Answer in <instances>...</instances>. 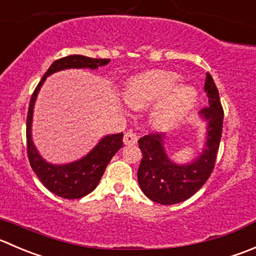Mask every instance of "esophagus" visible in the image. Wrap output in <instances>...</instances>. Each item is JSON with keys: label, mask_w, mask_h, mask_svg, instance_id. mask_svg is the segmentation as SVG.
Instances as JSON below:
<instances>
[{"label": "esophagus", "mask_w": 256, "mask_h": 256, "mask_svg": "<svg viewBox=\"0 0 256 256\" xmlns=\"http://www.w3.org/2000/svg\"><path fill=\"white\" fill-rule=\"evenodd\" d=\"M136 141H138V135L134 132H126L125 135H124V144L125 145H134V144H136Z\"/></svg>", "instance_id": "esophagus-1"}]
</instances>
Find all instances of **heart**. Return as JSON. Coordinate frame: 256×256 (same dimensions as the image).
Returning <instances> with one entry per match:
<instances>
[{
  "label": "heart",
  "mask_w": 256,
  "mask_h": 256,
  "mask_svg": "<svg viewBox=\"0 0 256 256\" xmlns=\"http://www.w3.org/2000/svg\"><path fill=\"white\" fill-rule=\"evenodd\" d=\"M180 78L164 70H152L135 76L126 86L124 98L134 108H151L150 124L156 128H168L185 118L196 102V91L191 86L178 85Z\"/></svg>",
  "instance_id": "heart-1"
}]
</instances>
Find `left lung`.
Returning <instances> with one entry per match:
<instances>
[{
    "mask_svg": "<svg viewBox=\"0 0 256 256\" xmlns=\"http://www.w3.org/2000/svg\"><path fill=\"white\" fill-rule=\"evenodd\" d=\"M204 90L209 106L199 112L206 124L205 141L202 152L188 164L171 160L165 150V134H151L138 140L142 160L138 170V181L144 194L161 205H174L185 202L204 185L215 165L222 132L224 111L219 91L212 75L206 74Z\"/></svg>",
    "mask_w": 256,
    "mask_h": 256,
    "instance_id": "1",
    "label": "left lung"
}]
</instances>
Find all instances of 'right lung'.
<instances>
[{
    "label": "right lung",
    "instance_id": "add662e5",
    "mask_svg": "<svg viewBox=\"0 0 256 256\" xmlns=\"http://www.w3.org/2000/svg\"><path fill=\"white\" fill-rule=\"evenodd\" d=\"M110 60L91 58L82 54H70L57 60L50 66L48 70L41 78L36 90L32 94L27 114V155L32 170L42 184L51 192L65 199H80L90 194L100 182L106 166L112 156L122 148L124 134L106 135L98 141L95 148L86 154L84 158L68 164H51L40 155L38 150L32 140V118L37 95L42 85L48 76L62 70L70 68H91L98 70L101 66H106Z\"/></svg>",
    "mask_w": 256,
    "mask_h": 256
}]
</instances>
